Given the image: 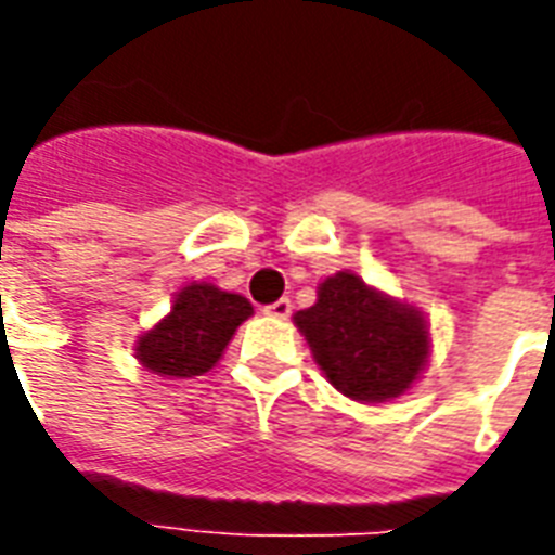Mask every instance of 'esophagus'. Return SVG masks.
Returning <instances> with one entry per match:
<instances>
[{"instance_id":"34e87169","label":"esophagus","mask_w":555,"mask_h":555,"mask_svg":"<svg viewBox=\"0 0 555 555\" xmlns=\"http://www.w3.org/2000/svg\"><path fill=\"white\" fill-rule=\"evenodd\" d=\"M291 311H294L291 299H276V302L264 308V313H268V317H273V320H287V317H291Z\"/></svg>"}]
</instances>
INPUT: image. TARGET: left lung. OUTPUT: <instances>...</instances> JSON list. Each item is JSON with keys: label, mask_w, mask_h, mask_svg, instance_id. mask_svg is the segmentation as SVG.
<instances>
[{"label": "left lung", "mask_w": 555, "mask_h": 555, "mask_svg": "<svg viewBox=\"0 0 555 555\" xmlns=\"http://www.w3.org/2000/svg\"><path fill=\"white\" fill-rule=\"evenodd\" d=\"M294 320L325 377L360 403L403 395L429 354L421 313L377 294L354 273L325 279L317 305Z\"/></svg>", "instance_id": "8db88e82"}]
</instances>
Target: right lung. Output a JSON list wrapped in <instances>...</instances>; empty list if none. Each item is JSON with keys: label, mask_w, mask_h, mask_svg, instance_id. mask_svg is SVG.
Instances as JSON below:
<instances>
[{"label": "right lung", "mask_w": 555, "mask_h": 555, "mask_svg": "<svg viewBox=\"0 0 555 555\" xmlns=\"http://www.w3.org/2000/svg\"><path fill=\"white\" fill-rule=\"evenodd\" d=\"M253 313L238 294L216 285H186L172 313L138 343V360L158 377H198L218 363L235 328Z\"/></svg>", "instance_id": "add662e5"}]
</instances>
